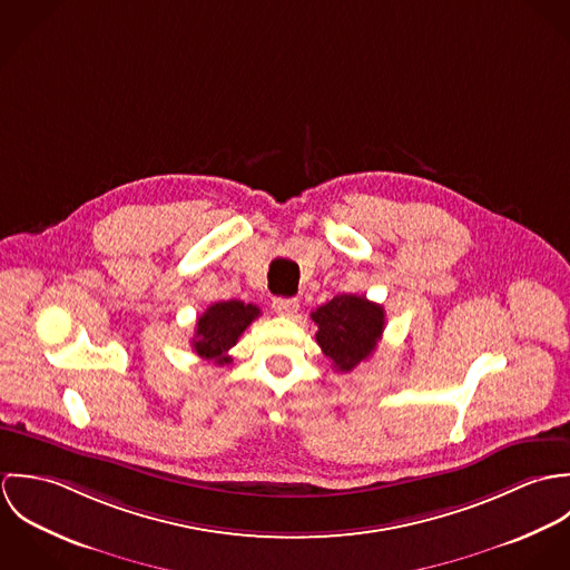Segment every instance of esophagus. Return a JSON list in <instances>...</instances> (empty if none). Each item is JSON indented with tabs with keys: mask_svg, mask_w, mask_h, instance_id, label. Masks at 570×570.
<instances>
[{
	"mask_svg": "<svg viewBox=\"0 0 570 570\" xmlns=\"http://www.w3.org/2000/svg\"><path fill=\"white\" fill-rule=\"evenodd\" d=\"M272 307H274V312L278 314V316H294L296 312H298V301L296 298H274L272 301Z\"/></svg>",
	"mask_w": 570,
	"mask_h": 570,
	"instance_id": "obj_1",
	"label": "esophagus"
}]
</instances>
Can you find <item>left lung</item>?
<instances>
[{"instance_id": "1", "label": "left lung", "mask_w": 570, "mask_h": 570, "mask_svg": "<svg viewBox=\"0 0 570 570\" xmlns=\"http://www.w3.org/2000/svg\"><path fill=\"white\" fill-rule=\"evenodd\" d=\"M312 321L318 325L316 342L333 368L348 373L373 355L384 333L386 314L382 305L366 296L340 294L312 312Z\"/></svg>"}]
</instances>
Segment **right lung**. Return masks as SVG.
<instances>
[{
	"label": "right lung",
	"instance_id": "obj_1",
	"mask_svg": "<svg viewBox=\"0 0 570 570\" xmlns=\"http://www.w3.org/2000/svg\"><path fill=\"white\" fill-rule=\"evenodd\" d=\"M261 316V309L244 301H224L210 305L199 318L193 337V348L199 357L213 360L224 366L233 362L228 351L237 344L252 321Z\"/></svg>",
	"mask_w": 570,
	"mask_h": 570
}]
</instances>
